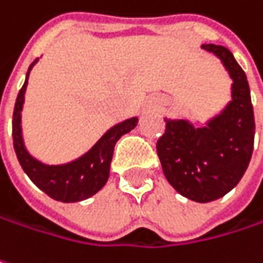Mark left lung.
Segmentation results:
<instances>
[{
	"mask_svg": "<svg viewBox=\"0 0 263 263\" xmlns=\"http://www.w3.org/2000/svg\"><path fill=\"white\" fill-rule=\"evenodd\" d=\"M216 53L234 79L232 102L208 127L166 121L157 141L163 174L179 195L211 202L231 192L249 167L254 145V114L247 76L229 49L203 45Z\"/></svg>",
	"mask_w": 263,
	"mask_h": 263,
	"instance_id": "obj_1",
	"label": "left lung"
}]
</instances>
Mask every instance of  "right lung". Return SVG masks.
<instances>
[{
    "instance_id": "1",
    "label": "right lung",
    "mask_w": 263,
    "mask_h": 263,
    "mask_svg": "<svg viewBox=\"0 0 263 263\" xmlns=\"http://www.w3.org/2000/svg\"><path fill=\"white\" fill-rule=\"evenodd\" d=\"M37 61V60H35ZM29 66L25 84L21 88L14 110H13V146L17 160L28 175L29 179L55 200L60 202H79L96 195L109 178L110 161L114 148L122 135L128 133L138 125V118H132L112 127L100 141L97 142L85 156L76 161L63 166H47L32 159L24 146L22 130H21V110L24 104V94L28 85L29 70L35 64Z\"/></svg>"
}]
</instances>
